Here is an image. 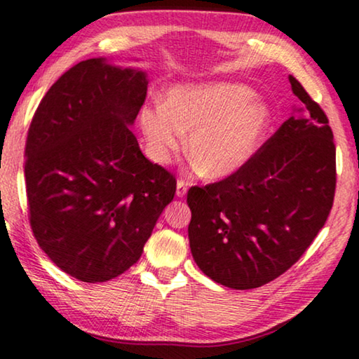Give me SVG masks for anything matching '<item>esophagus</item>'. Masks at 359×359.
I'll list each match as a JSON object with an SVG mask.
<instances>
[{
  "instance_id": "34e87169",
  "label": "esophagus",
  "mask_w": 359,
  "mask_h": 359,
  "mask_svg": "<svg viewBox=\"0 0 359 359\" xmlns=\"http://www.w3.org/2000/svg\"><path fill=\"white\" fill-rule=\"evenodd\" d=\"M187 182L184 180V179H179L177 180V190H175V195H177L179 198H182V196H185V194H187Z\"/></svg>"
}]
</instances>
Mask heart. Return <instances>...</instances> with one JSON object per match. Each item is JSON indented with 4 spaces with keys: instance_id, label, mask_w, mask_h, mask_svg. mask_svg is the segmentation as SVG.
Segmentation results:
<instances>
[{
    "instance_id": "1",
    "label": "heart",
    "mask_w": 359,
    "mask_h": 359,
    "mask_svg": "<svg viewBox=\"0 0 359 359\" xmlns=\"http://www.w3.org/2000/svg\"><path fill=\"white\" fill-rule=\"evenodd\" d=\"M271 108L242 83L177 85L164 103L140 112L149 151L158 163L185 147L208 179H226L247 164L271 126Z\"/></svg>"
}]
</instances>
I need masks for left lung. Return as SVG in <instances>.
<instances>
[{
    "label": "left lung",
    "instance_id": "1",
    "mask_svg": "<svg viewBox=\"0 0 359 359\" xmlns=\"http://www.w3.org/2000/svg\"><path fill=\"white\" fill-rule=\"evenodd\" d=\"M303 103L238 172L191 187L190 250L214 282L248 290L297 263L327 221L335 195V145L329 119L295 77Z\"/></svg>",
    "mask_w": 359,
    "mask_h": 359
}]
</instances>
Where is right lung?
Instances as JSON below:
<instances>
[{
	"mask_svg": "<svg viewBox=\"0 0 359 359\" xmlns=\"http://www.w3.org/2000/svg\"><path fill=\"white\" fill-rule=\"evenodd\" d=\"M147 72L106 57L76 64L51 85L25 143L30 227L66 274L106 282L140 259L175 177L143 156L130 127Z\"/></svg>",
	"mask_w": 359,
	"mask_h": 359,
	"instance_id": "1",
	"label": "right lung"
}]
</instances>
